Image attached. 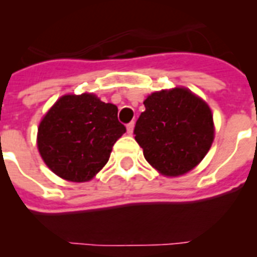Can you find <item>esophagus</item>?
<instances>
[{
	"label": "esophagus",
	"instance_id": "esophagus-1",
	"mask_svg": "<svg viewBox=\"0 0 257 257\" xmlns=\"http://www.w3.org/2000/svg\"><path fill=\"white\" fill-rule=\"evenodd\" d=\"M134 126H135V123H134V122H130V123L127 124V134H128V135H133V133H134Z\"/></svg>",
	"mask_w": 257,
	"mask_h": 257
}]
</instances>
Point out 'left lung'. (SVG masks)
I'll use <instances>...</instances> for the list:
<instances>
[{"label": "left lung", "instance_id": "1", "mask_svg": "<svg viewBox=\"0 0 257 257\" xmlns=\"http://www.w3.org/2000/svg\"><path fill=\"white\" fill-rule=\"evenodd\" d=\"M135 140L145 160L165 176H180L201 162L213 142L210 106L185 87L162 90L144 100Z\"/></svg>", "mask_w": 257, "mask_h": 257}]
</instances>
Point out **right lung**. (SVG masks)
<instances>
[{"label":"right lung","mask_w":257,"mask_h":257,"mask_svg":"<svg viewBox=\"0 0 257 257\" xmlns=\"http://www.w3.org/2000/svg\"><path fill=\"white\" fill-rule=\"evenodd\" d=\"M117 113L94 94L61 96L38 126V152L47 167L68 181L91 180L126 133Z\"/></svg>","instance_id":"1"}]
</instances>
